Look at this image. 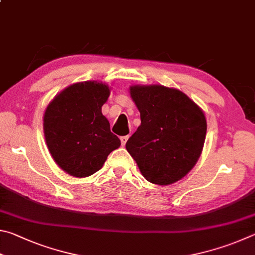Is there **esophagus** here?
<instances>
[{
	"mask_svg": "<svg viewBox=\"0 0 255 255\" xmlns=\"http://www.w3.org/2000/svg\"><path fill=\"white\" fill-rule=\"evenodd\" d=\"M128 139V135H124V136H121V143H122V145H125V143H127V141Z\"/></svg>",
	"mask_w": 255,
	"mask_h": 255,
	"instance_id": "1",
	"label": "esophagus"
}]
</instances>
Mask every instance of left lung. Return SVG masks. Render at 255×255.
Segmentation results:
<instances>
[{
  "instance_id": "8db88e82",
  "label": "left lung",
  "mask_w": 255,
  "mask_h": 255,
  "mask_svg": "<svg viewBox=\"0 0 255 255\" xmlns=\"http://www.w3.org/2000/svg\"><path fill=\"white\" fill-rule=\"evenodd\" d=\"M141 125L127 150L142 175L155 185L185 177L202 153L207 123L203 111L178 89L159 85L130 87Z\"/></svg>"
}]
</instances>
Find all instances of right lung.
<instances>
[{"instance_id": "1", "label": "right lung", "mask_w": 255, "mask_h": 255, "mask_svg": "<svg viewBox=\"0 0 255 255\" xmlns=\"http://www.w3.org/2000/svg\"><path fill=\"white\" fill-rule=\"evenodd\" d=\"M109 95L105 84L78 83L64 89L47 107L43 130L48 149L58 166L71 176L95 173L121 145L102 114Z\"/></svg>"}]
</instances>
